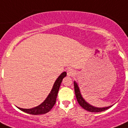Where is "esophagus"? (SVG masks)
Here are the masks:
<instances>
[{"label": "esophagus", "instance_id": "1", "mask_svg": "<svg viewBox=\"0 0 128 128\" xmlns=\"http://www.w3.org/2000/svg\"><path fill=\"white\" fill-rule=\"evenodd\" d=\"M67 74H68V76H73L74 74H75V71L71 68L68 69V71H67Z\"/></svg>", "mask_w": 128, "mask_h": 128}]
</instances>
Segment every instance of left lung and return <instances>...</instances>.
Masks as SVG:
<instances>
[{
    "instance_id": "1",
    "label": "left lung",
    "mask_w": 128,
    "mask_h": 128,
    "mask_svg": "<svg viewBox=\"0 0 128 128\" xmlns=\"http://www.w3.org/2000/svg\"><path fill=\"white\" fill-rule=\"evenodd\" d=\"M74 92H75L76 98L78 103H79V104L83 108L87 110V111L91 112H100L104 111V110H107V109L110 108V107H112V105L110 106L103 107V108H97V107L93 106L88 104L87 102H86V101H85V100L83 98V97L81 95V93H80L79 87H78V85H77V84L76 83V82H74Z\"/></svg>"
}]
</instances>
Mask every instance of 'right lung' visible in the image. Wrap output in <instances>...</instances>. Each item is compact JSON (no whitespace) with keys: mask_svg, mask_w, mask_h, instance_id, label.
Masks as SVG:
<instances>
[{"mask_svg":"<svg viewBox=\"0 0 128 128\" xmlns=\"http://www.w3.org/2000/svg\"><path fill=\"white\" fill-rule=\"evenodd\" d=\"M66 72H63L58 77V78L54 83L52 89L49 95L48 96V97L40 105L30 109H24L18 107V108L22 111L24 112L32 115L44 114L48 112L52 108L55 103H56L57 94H58V89H59L60 86V84L62 81V79L66 76Z\"/></svg>","mask_w":128,"mask_h":128,"instance_id":"right-lung-1","label":"right lung"}]
</instances>
